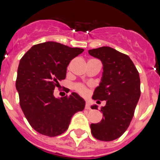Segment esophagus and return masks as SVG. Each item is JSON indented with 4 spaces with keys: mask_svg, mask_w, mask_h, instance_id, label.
<instances>
[{
    "mask_svg": "<svg viewBox=\"0 0 160 160\" xmlns=\"http://www.w3.org/2000/svg\"><path fill=\"white\" fill-rule=\"evenodd\" d=\"M85 108H86L87 110H90V103H89V102H88V101H87V102H86V104H85Z\"/></svg>",
    "mask_w": 160,
    "mask_h": 160,
    "instance_id": "obj_1",
    "label": "esophagus"
}]
</instances>
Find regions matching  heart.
Segmentation results:
<instances>
[{"label":"heart","mask_w":160,"mask_h":160,"mask_svg":"<svg viewBox=\"0 0 160 160\" xmlns=\"http://www.w3.org/2000/svg\"><path fill=\"white\" fill-rule=\"evenodd\" d=\"M74 89L77 90L78 93H81V94H85L87 93V89L83 84L80 83H77V84L74 85Z\"/></svg>","instance_id":"b5f03b06"}]
</instances>
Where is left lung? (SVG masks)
Segmentation results:
<instances>
[{
	"label": "left lung",
	"mask_w": 160,
	"mask_h": 160,
	"mask_svg": "<svg viewBox=\"0 0 160 160\" xmlns=\"http://www.w3.org/2000/svg\"><path fill=\"white\" fill-rule=\"evenodd\" d=\"M88 52L103 64L102 79L93 99L106 101L101 108L102 120L90 125L91 134L101 141H113L123 135L133 118L141 94L139 73L129 56L108 46ZM91 108L98 109V106Z\"/></svg>",
	"instance_id": "1"
}]
</instances>
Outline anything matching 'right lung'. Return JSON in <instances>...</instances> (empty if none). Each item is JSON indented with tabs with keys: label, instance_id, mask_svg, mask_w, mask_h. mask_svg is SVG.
<instances>
[{
	"label": "right lung",
	"instance_id": "obj_1",
	"mask_svg": "<svg viewBox=\"0 0 160 160\" xmlns=\"http://www.w3.org/2000/svg\"><path fill=\"white\" fill-rule=\"evenodd\" d=\"M83 52L56 42L35 45L22 56L18 68L16 89L20 106L31 126L49 137L68 128L71 118L84 109L85 101L77 93L60 98L53 92L64 80L73 58Z\"/></svg>",
	"mask_w": 160,
	"mask_h": 160
}]
</instances>
